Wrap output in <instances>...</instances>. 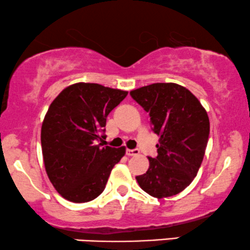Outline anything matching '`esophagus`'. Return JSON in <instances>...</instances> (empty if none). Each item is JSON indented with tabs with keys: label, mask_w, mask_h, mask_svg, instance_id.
Instances as JSON below:
<instances>
[{
	"label": "esophagus",
	"mask_w": 250,
	"mask_h": 250,
	"mask_svg": "<svg viewBox=\"0 0 250 250\" xmlns=\"http://www.w3.org/2000/svg\"><path fill=\"white\" fill-rule=\"evenodd\" d=\"M126 154L128 155V156H138L139 154H140V150H139V149H127V150H126Z\"/></svg>",
	"instance_id": "obj_1"
}]
</instances>
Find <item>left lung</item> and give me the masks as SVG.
<instances>
[{"label": "left lung", "mask_w": 250, "mask_h": 250, "mask_svg": "<svg viewBox=\"0 0 250 250\" xmlns=\"http://www.w3.org/2000/svg\"><path fill=\"white\" fill-rule=\"evenodd\" d=\"M129 94L149 113L160 137L157 156L148 157L147 172L135 179L157 199L176 195L189 186L203 161L210 132L208 113L188 89L173 83H151Z\"/></svg>", "instance_id": "8db88e82"}]
</instances>
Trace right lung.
Here are the masks:
<instances>
[{
    "label": "right lung",
    "mask_w": 250,
    "mask_h": 250,
    "mask_svg": "<svg viewBox=\"0 0 250 250\" xmlns=\"http://www.w3.org/2000/svg\"><path fill=\"white\" fill-rule=\"evenodd\" d=\"M127 92L99 83H73L51 102L41 127L46 172L55 189L74 203L96 199L125 147L104 146L106 117Z\"/></svg>",
    "instance_id": "obj_1"
}]
</instances>
